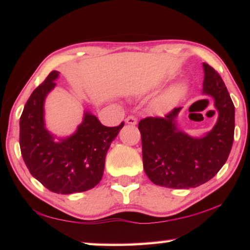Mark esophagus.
I'll return each instance as SVG.
<instances>
[{
	"mask_svg": "<svg viewBox=\"0 0 250 250\" xmlns=\"http://www.w3.org/2000/svg\"><path fill=\"white\" fill-rule=\"evenodd\" d=\"M125 122H126V124H128V125H137L138 120H137V118H135V117H133V116H129V117L126 118V119H125Z\"/></svg>",
	"mask_w": 250,
	"mask_h": 250,
	"instance_id": "34e87169",
	"label": "esophagus"
}]
</instances>
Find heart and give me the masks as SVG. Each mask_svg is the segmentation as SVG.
<instances>
[{
    "label": "heart",
    "instance_id": "heart-1",
    "mask_svg": "<svg viewBox=\"0 0 250 250\" xmlns=\"http://www.w3.org/2000/svg\"><path fill=\"white\" fill-rule=\"evenodd\" d=\"M183 90H184L183 86H176L174 88H172V89L166 95V97H164V99L162 101L163 105H166L167 104L170 103V101L176 99L177 97H180L182 95V92H183Z\"/></svg>",
    "mask_w": 250,
    "mask_h": 250
}]
</instances>
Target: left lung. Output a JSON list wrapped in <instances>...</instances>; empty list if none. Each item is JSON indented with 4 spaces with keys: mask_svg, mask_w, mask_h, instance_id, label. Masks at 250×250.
I'll return each mask as SVG.
<instances>
[{
    "mask_svg": "<svg viewBox=\"0 0 250 250\" xmlns=\"http://www.w3.org/2000/svg\"><path fill=\"white\" fill-rule=\"evenodd\" d=\"M203 94L214 98L218 119L202 138L176 128L180 108L166 116L140 120L143 168L155 185L170 188H197L217 174L227 161L234 141L235 107L219 74L204 62Z\"/></svg>",
    "mask_w": 250,
    "mask_h": 250,
    "instance_id": "8db88e82",
    "label": "left lung"
}]
</instances>
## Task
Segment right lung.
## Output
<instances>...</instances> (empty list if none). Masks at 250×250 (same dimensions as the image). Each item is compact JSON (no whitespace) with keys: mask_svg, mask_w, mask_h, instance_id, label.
I'll return each mask as SVG.
<instances>
[{"mask_svg":"<svg viewBox=\"0 0 250 250\" xmlns=\"http://www.w3.org/2000/svg\"><path fill=\"white\" fill-rule=\"evenodd\" d=\"M59 73L53 70L32 92L20 118L21 153L28 171L49 191L73 194L88 191L99 183L111 142L125 122L105 126L86 111L74 134L54 140L45 128L44 103L56 86Z\"/></svg>","mask_w":250,"mask_h":250,"instance_id":"right-lung-1","label":"right lung"}]
</instances>
